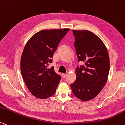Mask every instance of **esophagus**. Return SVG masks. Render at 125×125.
Segmentation results:
<instances>
[{
  "instance_id": "esophagus-1",
  "label": "esophagus",
  "mask_w": 125,
  "mask_h": 125,
  "mask_svg": "<svg viewBox=\"0 0 125 125\" xmlns=\"http://www.w3.org/2000/svg\"><path fill=\"white\" fill-rule=\"evenodd\" d=\"M66 74H65V73H62V76L63 78H65V77H66Z\"/></svg>"
}]
</instances>
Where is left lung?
<instances>
[{"label": "left lung", "mask_w": 125, "mask_h": 125, "mask_svg": "<svg viewBox=\"0 0 125 125\" xmlns=\"http://www.w3.org/2000/svg\"><path fill=\"white\" fill-rule=\"evenodd\" d=\"M72 31L78 61L84 65L77 68L76 79L70 86L74 96L86 102L95 98L106 83L110 70L109 55L101 39L91 31Z\"/></svg>", "instance_id": "left-lung-1"}]
</instances>
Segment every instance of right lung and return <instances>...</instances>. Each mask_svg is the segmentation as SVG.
I'll return each mask as SVG.
<instances>
[{"label": "right lung", "instance_id": "1", "mask_svg": "<svg viewBox=\"0 0 125 125\" xmlns=\"http://www.w3.org/2000/svg\"><path fill=\"white\" fill-rule=\"evenodd\" d=\"M69 29L42 30L29 39L21 59V71L32 95L44 99L54 94L61 76L54 67L48 68L61 39Z\"/></svg>", "mask_w": 125, "mask_h": 125}]
</instances>
